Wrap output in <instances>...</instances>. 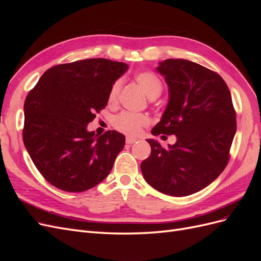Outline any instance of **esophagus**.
I'll list each match as a JSON object with an SVG mask.
<instances>
[{
  "instance_id": "1",
  "label": "esophagus",
  "mask_w": 261,
  "mask_h": 261,
  "mask_svg": "<svg viewBox=\"0 0 261 261\" xmlns=\"http://www.w3.org/2000/svg\"><path fill=\"white\" fill-rule=\"evenodd\" d=\"M137 139L136 138H133V137H126V144L127 145H132L134 143H136Z\"/></svg>"
}]
</instances>
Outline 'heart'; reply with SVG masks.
<instances>
[{"label": "heart", "instance_id": "1", "mask_svg": "<svg viewBox=\"0 0 261 261\" xmlns=\"http://www.w3.org/2000/svg\"><path fill=\"white\" fill-rule=\"evenodd\" d=\"M135 81L145 91L149 99H155L161 94L163 90V84L160 77L150 70H144L135 74ZM122 80H117L113 83L109 91V103L115 105L118 94L122 88ZM150 120L145 114H134L129 112H122L115 116L113 125L114 127L127 135H137L143 127L149 125Z\"/></svg>", "mask_w": 261, "mask_h": 261}]
</instances>
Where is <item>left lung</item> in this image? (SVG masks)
Wrapping results in <instances>:
<instances>
[{
  "label": "left lung",
  "instance_id": "left-lung-1",
  "mask_svg": "<svg viewBox=\"0 0 261 261\" xmlns=\"http://www.w3.org/2000/svg\"><path fill=\"white\" fill-rule=\"evenodd\" d=\"M169 86V102L152 135H175L164 149L147 139L151 153L140 164L147 183L165 195L201 191L225 169L236 133L231 92L219 74L192 61L168 59L156 67Z\"/></svg>",
  "mask_w": 261,
  "mask_h": 261
}]
</instances>
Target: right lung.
<instances>
[{
	"label": "right lung",
	"instance_id": "1",
	"mask_svg": "<svg viewBox=\"0 0 261 261\" xmlns=\"http://www.w3.org/2000/svg\"><path fill=\"white\" fill-rule=\"evenodd\" d=\"M127 64L87 59L49 68L25 100L22 140L41 175L62 191L80 193L101 183L122 151L125 136L87 130L105 109Z\"/></svg>",
	"mask_w": 261,
	"mask_h": 261
}]
</instances>
